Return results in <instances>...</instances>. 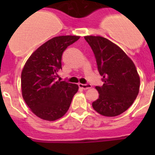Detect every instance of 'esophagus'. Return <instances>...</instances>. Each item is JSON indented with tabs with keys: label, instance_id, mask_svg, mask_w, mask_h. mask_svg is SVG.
<instances>
[{
	"label": "esophagus",
	"instance_id": "1",
	"mask_svg": "<svg viewBox=\"0 0 155 155\" xmlns=\"http://www.w3.org/2000/svg\"><path fill=\"white\" fill-rule=\"evenodd\" d=\"M79 86L80 87H82V88L85 89V90H86V89L91 88V84H85H85L79 83Z\"/></svg>",
	"mask_w": 155,
	"mask_h": 155
}]
</instances>
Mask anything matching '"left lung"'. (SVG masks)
<instances>
[{
  "mask_svg": "<svg viewBox=\"0 0 155 155\" xmlns=\"http://www.w3.org/2000/svg\"><path fill=\"white\" fill-rule=\"evenodd\" d=\"M96 58L103 86H96L99 98L92 103L96 112L114 117L125 112L137 98L140 79L135 64L121 48L101 36H85Z\"/></svg>",
  "mask_w": 155,
  "mask_h": 155,
  "instance_id": "obj_1",
  "label": "left lung"
}]
</instances>
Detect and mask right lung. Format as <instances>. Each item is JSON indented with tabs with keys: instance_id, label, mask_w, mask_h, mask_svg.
I'll return each mask as SVG.
<instances>
[{
	"instance_id": "right-lung-1",
	"label": "right lung",
	"mask_w": 155,
	"mask_h": 155,
	"mask_svg": "<svg viewBox=\"0 0 155 155\" xmlns=\"http://www.w3.org/2000/svg\"><path fill=\"white\" fill-rule=\"evenodd\" d=\"M79 36H58L48 40L31 54L21 75V94L31 112L46 121H55L68 112L78 91L76 84L56 81L61 57Z\"/></svg>"
}]
</instances>
